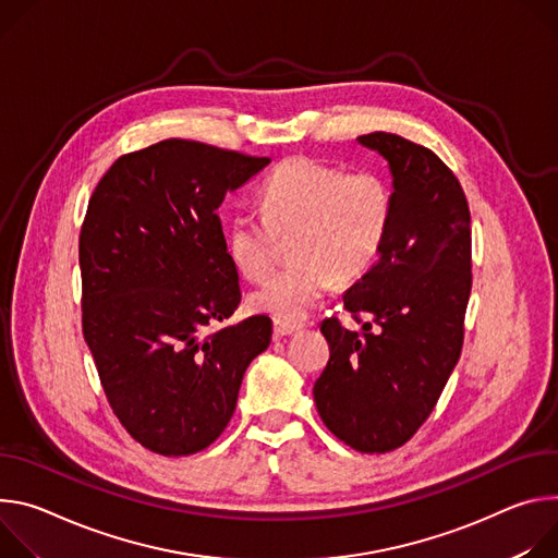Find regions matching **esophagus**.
<instances>
[{
    "label": "esophagus",
    "mask_w": 558,
    "mask_h": 558,
    "mask_svg": "<svg viewBox=\"0 0 558 558\" xmlns=\"http://www.w3.org/2000/svg\"><path fill=\"white\" fill-rule=\"evenodd\" d=\"M301 326L299 324H288V322H275V335L277 337H288V335H294L299 332Z\"/></svg>",
    "instance_id": "obj_1"
}]
</instances>
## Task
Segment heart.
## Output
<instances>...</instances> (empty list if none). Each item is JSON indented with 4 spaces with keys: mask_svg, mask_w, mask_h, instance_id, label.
Returning <instances> with one entry per match:
<instances>
[{
    "mask_svg": "<svg viewBox=\"0 0 558 558\" xmlns=\"http://www.w3.org/2000/svg\"><path fill=\"white\" fill-rule=\"evenodd\" d=\"M392 219V191L373 170L292 157L262 189V210H239L228 223V253L245 279H266L290 236L294 264L247 296L251 311L296 324L311 315L337 277H361L381 253Z\"/></svg>",
    "mask_w": 558,
    "mask_h": 558,
    "instance_id": "obj_1",
    "label": "heart"
}]
</instances>
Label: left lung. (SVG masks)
I'll use <instances>...</instances> for the list:
<instances>
[{
  "instance_id": "left-lung-1",
  "label": "left lung",
  "mask_w": 558,
  "mask_h": 558,
  "mask_svg": "<svg viewBox=\"0 0 558 558\" xmlns=\"http://www.w3.org/2000/svg\"><path fill=\"white\" fill-rule=\"evenodd\" d=\"M386 159L392 219L381 253L343 294L363 332L326 319L330 359L313 395L345 446H403L439 401L463 345L472 288L470 210L459 179L429 148L392 133L356 137Z\"/></svg>"
}]
</instances>
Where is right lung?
Masks as SVG:
<instances>
[{
    "mask_svg": "<svg viewBox=\"0 0 558 558\" xmlns=\"http://www.w3.org/2000/svg\"><path fill=\"white\" fill-rule=\"evenodd\" d=\"M268 163L166 140L119 157L88 202L84 339L112 412L157 454L208 448L234 412L245 367L270 345L268 317L206 335L241 301L217 208Z\"/></svg>",
    "mask_w": 558,
    "mask_h": 558,
    "instance_id": "1",
    "label": "right lung"
}]
</instances>
